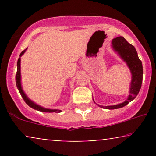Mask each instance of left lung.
I'll return each mask as SVG.
<instances>
[{"mask_svg": "<svg viewBox=\"0 0 156 156\" xmlns=\"http://www.w3.org/2000/svg\"><path fill=\"white\" fill-rule=\"evenodd\" d=\"M112 46L115 52L118 53L121 58L126 62L132 74V79L130 87L129 95L128 99L123 103L113 106H101L99 107L106 109H116L123 107L129 102L135 99L139 92L143 81V65L141 61L138 58L137 52L133 45L126 41L124 37H117L114 38L112 42Z\"/></svg>", "mask_w": 156, "mask_h": 156, "instance_id": "left-lung-1", "label": "left lung"}]
</instances>
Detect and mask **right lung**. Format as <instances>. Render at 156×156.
Listing matches in <instances>:
<instances>
[{
  "label": "right lung",
  "mask_w": 156,
  "mask_h": 156,
  "mask_svg": "<svg viewBox=\"0 0 156 156\" xmlns=\"http://www.w3.org/2000/svg\"><path fill=\"white\" fill-rule=\"evenodd\" d=\"M27 48L25 49V50H23L22 52L20 53V57L22 56V55L24 54L26 51ZM17 67H18V69H17V72H16V86L17 88H18L19 92H20V95L22 96L23 99H24V101H25L27 105H28L30 107L34 108V109L40 111V112H49V113H52V112H56V113H59L61 112V110L59 109H50V108H45L44 107H42L38 105V104H35V102H33V101H31L30 99H29L28 97H27L26 94H25L24 91L23 90L22 86H21V76H20V57H19L18 60V63H17Z\"/></svg>",
  "instance_id": "obj_1"
}]
</instances>
